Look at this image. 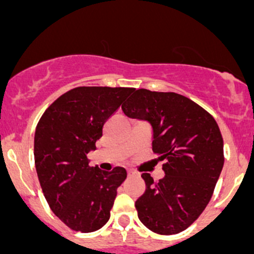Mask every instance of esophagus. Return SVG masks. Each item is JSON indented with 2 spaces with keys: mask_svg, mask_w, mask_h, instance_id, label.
Returning a JSON list of instances; mask_svg holds the SVG:
<instances>
[{
  "mask_svg": "<svg viewBox=\"0 0 254 254\" xmlns=\"http://www.w3.org/2000/svg\"><path fill=\"white\" fill-rule=\"evenodd\" d=\"M137 173L132 172V171H127V177H136Z\"/></svg>",
  "mask_w": 254,
  "mask_h": 254,
  "instance_id": "obj_1",
  "label": "esophagus"
}]
</instances>
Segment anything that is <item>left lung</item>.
Returning a JSON list of instances; mask_svg holds the SVG:
<instances>
[{
  "instance_id": "obj_1",
  "label": "left lung",
  "mask_w": 254,
  "mask_h": 254,
  "mask_svg": "<svg viewBox=\"0 0 254 254\" xmlns=\"http://www.w3.org/2000/svg\"><path fill=\"white\" fill-rule=\"evenodd\" d=\"M127 117L152 127V151L165 161L158 182L142 173L146 190L135 203L152 232L175 235L204 211L224 167V140L214 118L175 92L132 89L122 106Z\"/></svg>"
}]
</instances>
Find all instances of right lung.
<instances>
[{"label":"right lung","instance_id":"add662e5","mask_svg":"<svg viewBox=\"0 0 254 254\" xmlns=\"http://www.w3.org/2000/svg\"><path fill=\"white\" fill-rule=\"evenodd\" d=\"M131 91L77 87L59 97L38 123L34 161L40 187L54 214L73 231H97L111 217L127 171L89 167L87 153L96 148L104 123Z\"/></svg>","mask_w":254,"mask_h":254}]
</instances>
